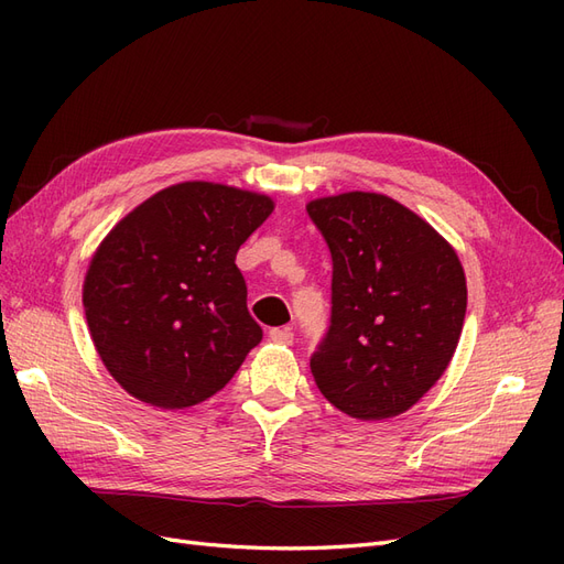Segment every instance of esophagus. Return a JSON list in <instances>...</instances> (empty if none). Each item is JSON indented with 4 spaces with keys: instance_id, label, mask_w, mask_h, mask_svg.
I'll list each match as a JSON object with an SVG mask.
<instances>
[{
    "instance_id": "1",
    "label": "esophagus",
    "mask_w": 564,
    "mask_h": 564,
    "mask_svg": "<svg viewBox=\"0 0 564 564\" xmlns=\"http://www.w3.org/2000/svg\"><path fill=\"white\" fill-rule=\"evenodd\" d=\"M268 336H270L272 344H282V346H292V340H294V332L286 329V327H272L268 332Z\"/></svg>"
}]
</instances>
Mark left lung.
I'll use <instances>...</instances> for the list:
<instances>
[{
	"label": "left lung",
	"mask_w": 564,
	"mask_h": 564,
	"mask_svg": "<svg viewBox=\"0 0 564 564\" xmlns=\"http://www.w3.org/2000/svg\"><path fill=\"white\" fill-rule=\"evenodd\" d=\"M332 251V322L311 357L322 395L381 421L406 412L445 373L466 317V275L447 240L379 193L313 199Z\"/></svg>",
	"instance_id": "1"
}]
</instances>
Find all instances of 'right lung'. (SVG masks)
Listing matches in <instances>:
<instances>
[{
  "instance_id": "obj_1",
  "label": "right lung",
  "mask_w": 564,
  "mask_h": 564,
  "mask_svg": "<svg viewBox=\"0 0 564 564\" xmlns=\"http://www.w3.org/2000/svg\"><path fill=\"white\" fill-rule=\"evenodd\" d=\"M270 197L187 181L127 214L84 278L94 346L129 395L160 409L212 398L259 346L235 256L272 214Z\"/></svg>"
}]
</instances>
